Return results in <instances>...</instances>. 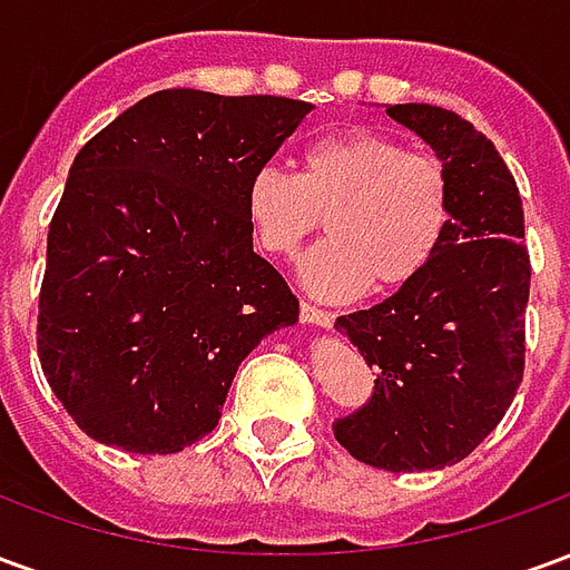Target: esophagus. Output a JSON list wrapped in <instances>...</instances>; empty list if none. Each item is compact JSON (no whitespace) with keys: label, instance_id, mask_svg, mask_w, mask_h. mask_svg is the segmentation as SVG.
<instances>
[{"label":"esophagus","instance_id":"esophagus-1","mask_svg":"<svg viewBox=\"0 0 570 570\" xmlns=\"http://www.w3.org/2000/svg\"><path fill=\"white\" fill-rule=\"evenodd\" d=\"M298 314H302V323H311V326H333L335 321L330 311L317 308V305H308V302H302Z\"/></svg>","mask_w":570,"mask_h":570}]
</instances>
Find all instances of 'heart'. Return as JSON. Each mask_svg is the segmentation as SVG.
Here are the masks:
<instances>
[{
  "label": "heart",
  "instance_id": "heart-1",
  "mask_svg": "<svg viewBox=\"0 0 570 570\" xmlns=\"http://www.w3.org/2000/svg\"><path fill=\"white\" fill-rule=\"evenodd\" d=\"M244 210L272 256L296 253L326 216L330 240L302 262V281L314 296L351 298L366 286L391 296L415 284L440 256L454 204L436 155L375 130H342L308 142L298 174L253 170Z\"/></svg>",
  "mask_w": 570,
  "mask_h": 570
}]
</instances>
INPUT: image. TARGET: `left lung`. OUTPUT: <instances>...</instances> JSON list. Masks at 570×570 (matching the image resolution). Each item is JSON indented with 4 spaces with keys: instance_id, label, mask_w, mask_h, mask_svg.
<instances>
[{
    "instance_id": "left-lung-1",
    "label": "left lung",
    "mask_w": 570,
    "mask_h": 570,
    "mask_svg": "<svg viewBox=\"0 0 570 570\" xmlns=\"http://www.w3.org/2000/svg\"><path fill=\"white\" fill-rule=\"evenodd\" d=\"M452 179V228L415 284L338 317L375 370L372 396L333 424L357 461L391 473L458 464L498 428L525 372L531 262L513 174L466 118L396 104Z\"/></svg>"
}]
</instances>
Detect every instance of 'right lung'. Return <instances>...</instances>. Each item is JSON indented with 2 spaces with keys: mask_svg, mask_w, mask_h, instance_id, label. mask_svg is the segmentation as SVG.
Listing matches in <instances>:
<instances>
[{
  "mask_svg": "<svg viewBox=\"0 0 570 570\" xmlns=\"http://www.w3.org/2000/svg\"><path fill=\"white\" fill-rule=\"evenodd\" d=\"M308 112L170 88L81 146L48 225L36 345L91 440L183 452L219 424L240 360L298 321V298L253 253L244 188Z\"/></svg>",
  "mask_w": 570,
  "mask_h": 570,
  "instance_id": "right-lung-1",
  "label": "right lung"
}]
</instances>
